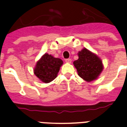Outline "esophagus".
I'll return each mask as SVG.
<instances>
[{
	"label": "esophagus",
	"instance_id": "obj_1",
	"mask_svg": "<svg viewBox=\"0 0 127 127\" xmlns=\"http://www.w3.org/2000/svg\"><path fill=\"white\" fill-rule=\"evenodd\" d=\"M65 62L67 63H71V58H67V59H65Z\"/></svg>",
	"mask_w": 127,
	"mask_h": 127
}]
</instances>
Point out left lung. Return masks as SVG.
<instances>
[{
	"label": "left lung",
	"mask_w": 127,
	"mask_h": 127,
	"mask_svg": "<svg viewBox=\"0 0 127 127\" xmlns=\"http://www.w3.org/2000/svg\"><path fill=\"white\" fill-rule=\"evenodd\" d=\"M79 58L73 62L79 76L87 82L96 79L103 71L101 59L86 48L78 53Z\"/></svg>",
	"instance_id": "1"
}]
</instances>
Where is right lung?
Here are the masks:
<instances>
[{
    "instance_id": "1",
    "label": "right lung",
    "mask_w": 127,
    "mask_h": 127,
    "mask_svg": "<svg viewBox=\"0 0 127 127\" xmlns=\"http://www.w3.org/2000/svg\"><path fill=\"white\" fill-rule=\"evenodd\" d=\"M63 64V62L60 58L45 54L37 62L34 73L43 82L49 83L56 77Z\"/></svg>"
}]
</instances>
